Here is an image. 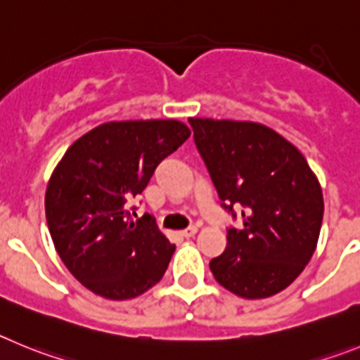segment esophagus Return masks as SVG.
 <instances>
[{
  "label": "esophagus",
  "mask_w": 360,
  "mask_h": 360,
  "mask_svg": "<svg viewBox=\"0 0 360 360\" xmlns=\"http://www.w3.org/2000/svg\"><path fill=\"white\" fill-rule=\"evenodd\" d=\"M195 233H197L195 226H190V228H186V229H183V231H181V236H184V238H192Z\"/></svg>",
  "instance_id": "1"
}]
</instances>
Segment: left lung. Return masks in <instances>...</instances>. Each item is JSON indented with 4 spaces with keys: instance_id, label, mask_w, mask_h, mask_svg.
<instances>
[{
    "instance_id": "8db88e82",
    "label": "left lung",
    "mask_w": 360,
    "mask_h": 360,
    "mask_svg": "<svg viewBox=\"0 0 360 360\" xmlns=\"http://www.w3.org/2000/svg\"><path fill=\"white\" fill-rule=\"evenodd\" d=\"M222 208L242 228L228 229V245L210 262L224 289L262 300L287 289L316 251L323 193L316 174L283 136L255 122L188 118Z\"/></svg>"
}]
</instances>
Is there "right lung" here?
I'll use <instances>...</instances> for the list:
<instances>
[{"mask_svg": "<svg viewBox=\"0 0 360 360\" xmlns=\"http://www.w3.org/2000/svg\"><path fill=\"white\" fill-rule=\"evenodd\" d=\"M188 136L177 120L109 122L66 150L44 206L55 249L86 289L105 300H131L163 278L176 245L152 219L134 222L127 202Z\"/></svg>", "mask_w": 360, "mask_h": 360, "instance_id": "right-lung-1", "label": "right lung"}]
</instances>
